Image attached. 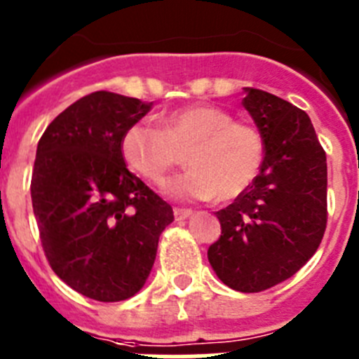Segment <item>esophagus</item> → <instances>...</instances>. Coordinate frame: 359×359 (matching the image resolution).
<instances>
[{
    "instance_id": "1",
    "label": "esophagus",
    "mask_w": 359,
    "mask_h": 359,
    "mask_svg": "<svg viewBox=\"0 0 359 359\" xmlns=\"http://www.w3.org/2000/svg\"><path fill=\"white\" fill-rule=\"evenodd\" d=\"M192 215V210L190 208H174V217L177 219V221H183V219L190 217Z\"/></svg>"
}]
</instances>
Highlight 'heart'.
Here are the masks:
<instances>
[{"instance_id": "obj_1", "label": "heart", "mask_w": 359, "mask_h": 359, "mask_svg": "<svg viewBox=\"0 0 359 359\" xmlns=\"http://www.w3.org/2000/svg\"><path fill=\"white\" fill-rule=\"evenodd\" d=\"M160 128L133 123L122 136L126 163L147 182L158 183L187 154L185 174L163 182L165 196L177 201H233L261 172L264 138L252 123L228 111L194 104L169 111Z\"/></svg>"}]
</instances>
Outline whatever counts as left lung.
Wrapping results in <instances>:
<instances>
[{
  "mask_svg": "<svg viewBox=\"0 0 359 359\" xmlns=\"http://www.w3.org/2000/svg\"><path fill=\"white\" fill-rule=\"evenodd\" d=\"M243 106L264 138L261 172L219 210L221 237L208 248L219 280L259 293L293 277L322 243L327 223V160L306 111L244 88Z\"/></svg>",
  "mask_w": 359,
  "mask_h": 359,
  "instance_id": "left-lung-1",
  "label": "left lung"
}]
</instances>
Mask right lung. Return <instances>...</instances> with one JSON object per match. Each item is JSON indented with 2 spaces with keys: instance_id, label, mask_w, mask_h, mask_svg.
I'll return each instance as SVG.
<instances>
[{
  "instance_id": "right-lung-1",
  "label": "right lung",
  "mask_w": 359,
  "mask_h": 359,
  "mask_svg": "<svg viewBox=\"0 0 359 359\" xmlns=\"http://www.w3.org/2000/svg\"><path fill=\"white\" fill-rule=\"evenodd\" d=\"M152 102L109 91L79 98L37 144L32 207L55 275L100 302H120L144 287L172 208L122 156L123 133Z\"/></svg>"
}]
</instances>
